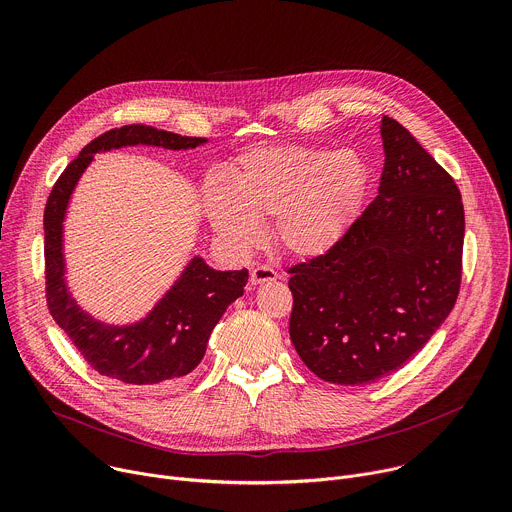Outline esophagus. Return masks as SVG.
<instances>
[{
    "label": "esophagus",
    "mask_w": 512,
    "mask_h": 512,
    "mask_svg": "<svg viewBox=\"0 0 512 512\" xmlns=\"http://www.w3.org/2000/svg\"><path fill=\"white\" fill-rule=\"evenodd\" d=\"M275 279H277V273H275V269L269 267V265H257V267H253L251 273H249V281H251L253 285H259V283H265V281H275Z\"/></svg>",
    "instance_id": "esophagus-1"
}]
</instances>
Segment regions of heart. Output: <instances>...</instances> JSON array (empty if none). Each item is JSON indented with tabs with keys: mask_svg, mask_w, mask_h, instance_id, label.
<instances>
[{
	"mask_svg": "<svg viewBox=\"0 0 512 512\" xmlns=\"http://www.w3.org/2000/svg\"><path fill=\"white\" fill-rule=\"evenodd\" d=\"M227 186L202 192L210 225L235 249L259 241L271 221L275 245L289 257L312 259L330 251L350 229L371 188V168L352 148L271 145L241 154L225 168Z\"/></svg>",
	"mask_w": 512,
	"mask_h": 512,
	"instance_id": "1",
	"label": "heart"
}]
</instances>
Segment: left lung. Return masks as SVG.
<instances>
[{
	"mask_svg": "<svg viewBox=\"0 0 512 512\" xmlns=\"http://www.w3.org/2000/svg\"><path fill=\"white\" fill-rule=\"evenodd\" d=\"M377 198L324 255L287 269L289 336L322 381L395 373L452 312L462 283L464 204L454 178L383 115Z\"/></svg>",
	"mask_w": 512,
	"mask_h": 512,
	"instance_id": "1",
	"label": "left lung"
}]
</instances>
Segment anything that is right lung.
<instances>
[{"mask_svg": "<svg viewBox=\"0 0 512 512\" xmlns=\"http://www.w3.org/2000/svg\"><path fill=\"white\" fill-rule=\"evenodd\" d=\"M150 125H123L95 137L54 182L44 208V279L46 304L93 371L137 389H170L192 373L206 352V342L227 312L243 296L249 271H214L192 259L170 294L143 322L111 328L91 320L66 294L62 265V218L72 188L101 150L123 145H162L188 150L204 143Z\"/></svg>", "mask_w": 512, "mask_h": 512, "instance_id": "1", "label": "right lung"}]
</instances>
